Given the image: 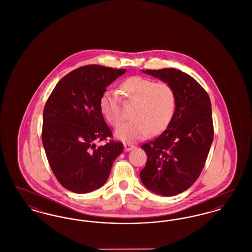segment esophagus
Listing matches in <instances>:
<instances>
[{
	"label": "esophagus",
	"instance_id": "34e87169",
	"mask_svg": "<svg viewBox=\"0 0 252 252\" xmlns=\"http://www.w3.org/2000/svg\"><path fill=\"white\" fill-rule=\"evenodd\" d=\"M124 147H125V151H126V152H128V151L132 150L133 148H135V145L129 144V143H125V144H124Z\"/></svg>",
	"mask_w": 252,
	"mask_h": 252
}]
</instances>
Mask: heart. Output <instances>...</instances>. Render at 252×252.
<instances>
[{"label":"heart","instance_id":"obj_1","mask_svg":"<svg viewBox=\"0 0 252 252\" xmlns=\"http://www.w3.org/2000/svg\"><path fill=\"white\" fill-rule=\"evenodd\" d=\"M121 90L125 97L135 102L131 120L123 123L114 131L121 141H136L150 132L162 131L173 119L177 96L166 82H155L144 76H131L124 80ZM100 110L108 123L116 126L123 120L121 98L114 90L107 89L100 98Z\"/></svg>","mask_w":252,"mask_h":252}]
</instances>
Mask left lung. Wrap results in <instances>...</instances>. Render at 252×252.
Here are the masks:
<instances>
[{
    "mask_svg": "<svg viewBox=\"0 0 252 252\" xmlns=\"http://www.w3.org/2000/svg\"><path fill=\"white\" fill-rule=\"evenodd\" d=\"M142 72L171 85L177 96L166 129L141 146L147 155L142 182L151 192L172 196L189 189L203 169L214 140L211 100L194 78L180 70Z\"/></svg>",
    "mask_w": 252,
    "mask_h": 252,
    "instance_id": "8db88e82",
    "label": "left lung"
}]
</instances>
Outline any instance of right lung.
<instances>
[{
  "instance_id": "add662e5",
  "label": "right lung",
  "mask_w": 252,
  "mask_h": 252,
  "mask_svg": "<svg viewBox=\"0 0 252 252\" xmlns=\"http://www.w3.org/2000/svg\"><path fill=\"white\" fill-rule=\"evenodd\" d=\"M126 72L87 65L65 75L56 85L43 110L42 144L51 169L60 184L76 193L93 192L108 179L122 143L95 141L111 137L100 110V98Z\"/></svg>"
}]
</instances>
